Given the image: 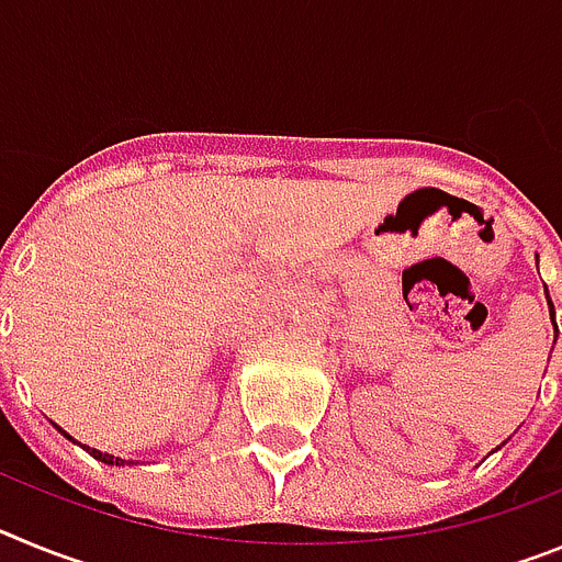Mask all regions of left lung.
I'll return each instance as SVG.
<instances>
[{"mask_svg":"<svg viewBox=\"0 0 562 562\" xmlns=\"http://www.w3.org/2000/svg\"><path fill=\"white\" fill-rule=\"evenodd\" d=\"M549 312H552V321H554V306H552V301H549ZM554 329H558V324H554Z\"/></svg>","mask_w":562,"mask_h":562,"instance_id":"obj_1","label":"left lung"}]
</instances>
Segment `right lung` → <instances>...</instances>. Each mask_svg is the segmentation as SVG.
Instances as JSON below:
<instances>
[{"label":"right lung","instance_id":"add662e5","mask_svg":"<svg viewBox=\"0 0 562 562\" xmlns=\"http://www.w3.org/2000/svg\"><path fill=\"white\" fill-rule=\"evenodd\" d=\"M64 434V430H61ZM67 436V439H72V436L69 434H64ZM81 448H87V445H81ZM89 450V456H95L98 461H103V464H114V467H123V464H134V461H123V459H117V456H109V453H101V450H95V448H87Z\"/></svg>","mask_w":562,"mask_h":562}]
</instances>
